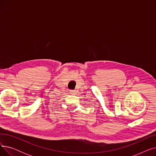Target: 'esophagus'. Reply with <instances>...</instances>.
<instances>
[{
	"label": "esophagus",
	"instance_id": "34e87169",
	"mask_svg": "<svg viewBox=\"0 0 156 156\" xmlns=\"http://www.w3.org/2000/svg\"><path fill=\"white\" fill-rule=\"evenodd\" d=\"M70 93H71V94H75V91L71 90V91H70Z\"/></svg>",
	"mask_w": 156,
	"mask_h": 156
}]
</instances>
